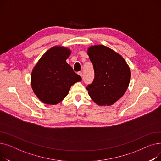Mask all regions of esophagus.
Listing matches in <instances>:
<instances>
[{
	"instance_id": "esophagus-1",
	"label": "esophagus",
	"mask_w": 161,
	"mask_h": 161,
	"mask_svg": "<svg viewBox=\"0 0 161 161\" xmlns=\"http://www.w3.org/2000/svg\"><path fill=\"white\" fill-rule=\"evenodd\" d=\"M78 74L81 76V77H82V76H83V73L81 72H78Z\"/></svg>"
}]
</instances>
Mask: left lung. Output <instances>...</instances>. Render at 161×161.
Segmentation results:
<instances>
[{
  "instance_id": "1",
  "label": "left lung",
  "mask_w": 161,
  "mask_h": 161,
  "mask_svg": "<svg viewBox=\"0 0 161 161\" xmlns=\"http://www.w3.org/2000/svg\"><path fill=\"white\" fill-rule=\"evenodd\" d=\"M92 63L95 78L86 87L88 94L99 106H111L127 89L130 69L121 55L103 45L91 46L87 50Z\"/></svg>"
}]
</instances>
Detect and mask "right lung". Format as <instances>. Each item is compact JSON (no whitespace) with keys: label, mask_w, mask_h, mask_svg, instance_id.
<instances>
[{"label":"right lung","mask_w":161,"mask_h":161,"mask_svg":"<svg viewBox=\"0 0 161 161\" xmlns=\"http://www.w3.org/2000/svg\"><path fill=\"white\" fill-rule=\"evenodd\" d=\"M71 51L54 46L42 56L31 74L32 89L37 97L46 104H57L62 101L75 83L81 80L66 62Z\"/></svg>","instance_id":"obj_1"}]
</instances>
